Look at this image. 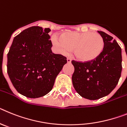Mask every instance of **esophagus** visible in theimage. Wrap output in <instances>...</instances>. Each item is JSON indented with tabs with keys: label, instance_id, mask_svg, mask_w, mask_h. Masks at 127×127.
<instances>
[{
	"label": "esophagus",
	"instance_id": "1",
	"mask_svg": "<svg viewBox=\"0 0 127 127\" xmlns=\"http://www.w3.org/2000/svg\"><path fill=\"white\" fill-rule=\"evenodd\" d=\"M66 60H67V63H70L71 62V60L70 59V58H67Z\"/></svg>",
	"mask_w": 127,
	"mask_h": 127
}]
</instances>
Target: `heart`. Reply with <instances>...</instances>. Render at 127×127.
Returning a JSON list of instances; mask_svg holds the SVG:
<instances>
[{"label": "heart", "instance_id": "1", "mask_svg": "<svg viewBox=\"0 0 127 127\" xmlns=\"http://www.w3.org/2000/svg\"><path fill=\"white\" fill-rule=\"evenodd\" d=\"M52 41L58 51L65 54L74 48V55L82 62H91L100 56L104 48L102 36L93 32H68L61 36L53 35Z\"/></svg>", "mask_w": 127, "mask_h": 127}]
</instances>
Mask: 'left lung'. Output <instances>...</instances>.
<instances>
[{
    "instance_id": "obj_1",
    "label": "left lung",
    "mask_w": 127,
    "mask_h": 127,
    "mask_svg": "<svg viewBox=\"0 0 127 127\" xmlns=\"http://www.w3.org/2000/svg\"><path fill=\"white\" fill-rule=\"evenodd\" d=\"M104 40L102 54L91 62L72 61L75 70L72 83L84 98L95 100L108 95L116 88L122 70V48L115 39L103 31H98Z\"/></svg>"
}]
</instances>
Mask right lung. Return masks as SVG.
I'll return each mask as SVG.
<instances>
[{"instance_id": "1", "label": "right lung", "mask_w": 127, "mask_h": 127, "mask_svg": "<svg viewBox=\"0 0 127 127\" xmlns=\"http://www.w3.org/2000/svg\"><path fill=\"white\" fill-rule=\"evenodd\" d=\"M49 28L32 26L14 37L7 54V73L21 95L36 98L50 92L66 57L52 52Z\"/></svg>"}]
</instances>
